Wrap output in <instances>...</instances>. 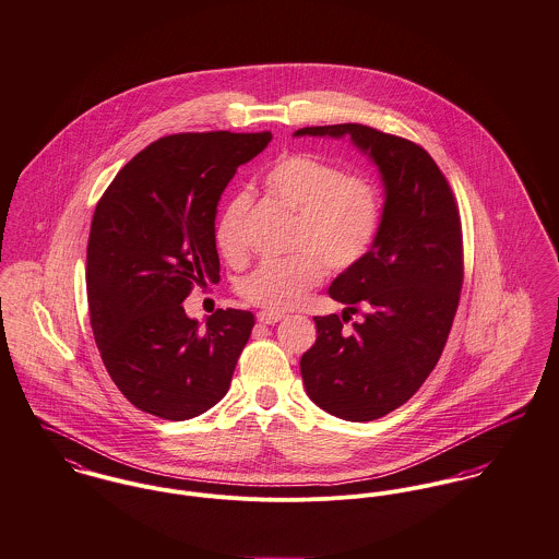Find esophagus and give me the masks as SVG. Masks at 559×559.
I'll return each instance as SVG.
<instances>
[{
  "mask_svg": "<svg viewBox=\"0 0 559 559\" xmlns=\"http://www.w3.org/2000/svg\"><path fill=\"white\" fill-rule=\"evenodd\" d=\"M281 319H285V314L283 312H274V310H261V312H257V321L259 323H276V321H281Z\"/></svg>",
  "mask_w": 559,
  "mask_h": 559,
  "instance_id": "1",
  "label": "esophagus"
}]
</instances>
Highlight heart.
Masks as SVG:
<instances>
[{
    "label": "heart",
    "instance_id": "obj_1",
    "mask_svg": "<svg viewBox=\"0 0 559 559\" xmlns=\"http://www.w3.org/2000/svg\"><path fill=\"white\" fill-rule=\"evenodd\" d=\"M263 187L296 212L289 247L298 252L259 263L238 283V294L254 307L292 309L321 283L325 265L347 270L371 250L381 225V192L371 178L345 174L336 163L309 152H292L274 160ZM247 210L249 194L238 192L216 221V249L227 261L247 254Z\"/></svg>",
    "mask_w": 559,
    "mask_h": 559
}]
</instances>
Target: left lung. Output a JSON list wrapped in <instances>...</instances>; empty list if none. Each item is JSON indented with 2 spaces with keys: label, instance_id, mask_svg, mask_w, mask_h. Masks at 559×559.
Wrapping results in <instances>:
<instances>
[{
  "label": "left lung",
  "instance_id": "8db88e82",
  "mask_svg": "<svg viewBox=\"0 0 559 559\" xmlns=\"http://www.w3.org/2000/svg\"><path fill=\"white\" fill-rule=\"evenodd\" d=\"M296 136H349L381 174L383 214L371 250L328 294L365 319L314 317L317 341L300 360L310 401L369 423L407 403L445 347L463 285L461 216L427 150L371 126H309Z\"/></svg>",
  "mask_w": 559,
  "mask_h": 559
}]
</instances>
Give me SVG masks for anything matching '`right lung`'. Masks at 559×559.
Instances as JSON below:
<instances>
[{
  "instance_id": "add662e5",
  "label": "right lung",
  "mask_w": 559,
  "mask_h": 559,
  "mask_svg": "<svg viewBox=\"0 0 559 559\" xmlns=\"http://www.w3.org/2000/svg\"><path fill=\"white\" fill-rule=\"evenodd\" d=\"M270 132H180L141 150L100 197L87 242L90 323L107 372L145 414L188 420L229 390L250 310L218 309L205 328L182 302L218 283L216 205Z\"/></svg>"
}]
</instances>
